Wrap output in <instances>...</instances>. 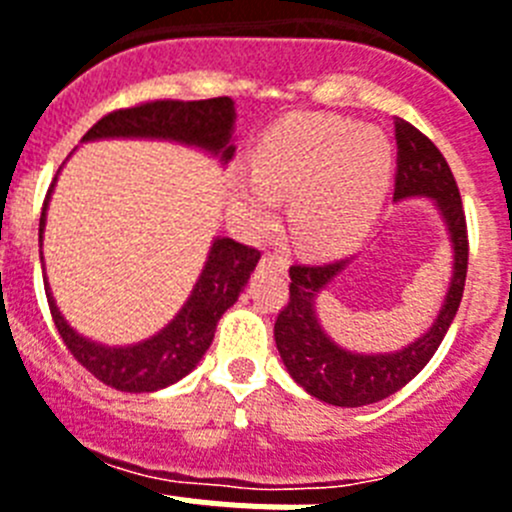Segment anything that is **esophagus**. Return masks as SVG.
Wrapping results in <instances>:
<instances>
[{
    "label": "esophagus",
    "instance_id": "obj_1",
    "mask_svg": "<svg viewBox=\"0 0 512 512\" xmlns=\"http://www.w3.org/2000/svg\"><path fill=\"white\" fill-rule=\"evenodd\" d=\"M264 261L266 266H271V269H277V271H287V266H289V259L287 256H284L282 251H274V253H264Z\"/></svg>",
    "mask_w": 512,
    "mask_h": 512
}]
</instances>
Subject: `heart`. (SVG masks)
<instances>
[{
	"label": "heart",
	"instance_id": "b5f03b06",
	"mask_svg": "<svg viewBox=\"0 0 512 512\" xmlns=\"http://www.w3.org/2000/svg\"><path fill=\"white\" fill-rule=\"evenodd\" d=\"M248 164L253 176L230 179V202L248 228H269L274 197H289L295 241L312 251H338L377 217L395 153L382 130L336 115H300L271 128Z\"/></svg>",
	"mask_w": 512,
	"mask_h": 512
}]
</instances>
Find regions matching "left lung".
Here are the masks:
<instances>
[{
	"label": "left lung",
	"instance_id": "8db88e82",
	"mask_svg": "<svg viewBox=\"0 0 512 512\" xmlns=\"http://www.w3.org/2000/svg\"><path fill=\"white\" fill-rule=\"evenodd\" d=\"M395 135V202L410 200V197H428L436 202L449 230L451 248H454V274H451L449 292L443 297L441 310L423 336L390 354H356L338 346L325 333L315 312V300L336 279L338 271L346 269L348 261L289 266V279H292L289 302L284 310H279V318L274 323L279 356L302 390L338 408L372 405L402 390L438 351L446 330L454 323L461 295H464V282H467V220H464V207H461L454 174L441 151L410 122L397 117Z\"/></svg>",
	"mask_w": 512,
	"mask_h": 512
}]
</instances>
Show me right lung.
Returning a JSON list of instances; mask_svg holds the SVG:
<instances>
[{"mask_svg": "<svg viewBox=\"0 0 512 512\" xmlns=\"http://www.w3.org/2000/svg\"><path fill=\"white\" fill-rule=\"evenodd\" d=\"M233 122L235 107L230 97L197 99V102L156 99V102H143L104 115L81 140H174L184 146L202 148L220 158V164H228L235 151V146H230ZM53 184L45 194V205L40 212V246H43L45 210H48ZM259 259L261 251L256 248L243 246L233 238H215L207 253L205 269L194 284L189 300L176 312V318L164 330H158L156 336L133 343V346H102V343L79 336L56 307L48 282H45V295H48L53 323L63 343L87 372L120 392H156L187 377L194 366L200 364L215 338L217 320L238 300ZM40 261H43V251H40Z\"/></svg>", "mask_w": 512, "mask_h": 512, "instance_id": "obj_1", "label": "right lung"}]
</instances>
